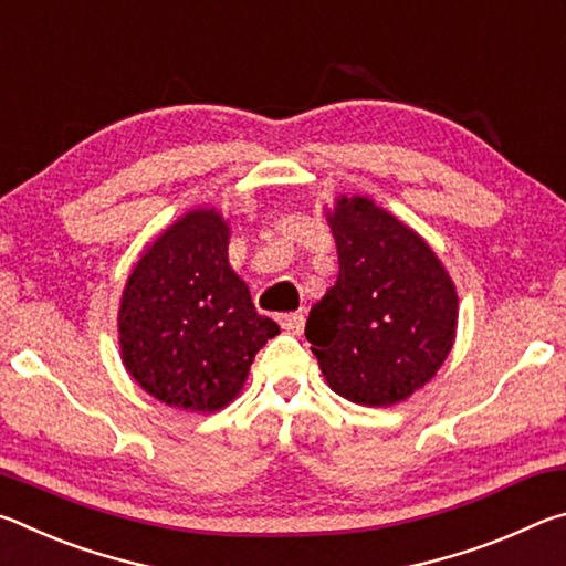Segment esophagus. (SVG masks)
<instances>
[{
    "label": "esophagus",
    "mask_w": 566,
    "mask_h": 566,
    "mask_svg": "<svg viewBox=\"0 0 566 566\" xmlns=\"http://www.w3.org/2000/svg\"><path fill=\"white\" fill-rule=\"evenodd\" d=\"M280 327L286 329L290 334H302L304 332V314L302 312H292V314H280Z\"/></svg>",
    "instance_id": "1"
}]
</instances>
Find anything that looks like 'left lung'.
<instances>
[{
  "mask_svg": "<svg viewBox=\"0 0 566 566\" xmlns=\"http://www.w3.org/2000/svg\"><path fill=\"white\" fill-rule=\"evenodd\" d=\"M339 274L312 306L306 339L327 385L361 407H391L442 367L457 337V290L424 239L367 197L327 212Z\"/></svg>",
  "mask_w": 566,
  "mask_h": 566,
  "instance_id": "left-lung-1",
  "label": "left lung"
}]
</instances>
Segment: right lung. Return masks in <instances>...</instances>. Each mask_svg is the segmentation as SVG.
<instances>
[{
	"label": "right lung",
	"instance_id": "right-lung-1",
	"mask_svg": "<svg viewBox=\"0 0 566 566\" xmlns=\"http://www.w3.org/2000/svg\"><path fill=\"white\" fill-rule=\"evenodd\" d=\"M229 224L191 209L151 242L119 302L122 361L137 385L185 411H217L242 391L254 354L280 334L229 266Z\"/></svg>",
	"mask_w": 566,
	"mask_h": 566
}]
</instances>
